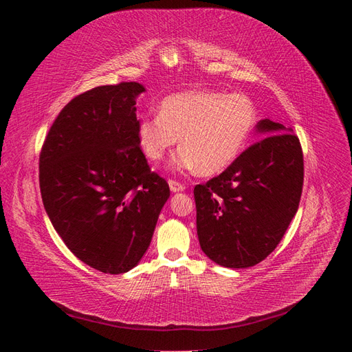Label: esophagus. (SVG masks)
Here are the masks:
<instances>
[{
	"label": "esophagus",
	"instance_id": "esophagus-1",
	"mask_svg": "<svg viewBox=\"0 0 352 352\" xmlns=\"http://www.w3.org/2000/svg\"><path fill=\"white\" fill-rule=\"evenodd\" d=\"M168 186H170V189H172V192H182V190H185V188H186L184 184H180V182H177V180H173V179L168 180Z\"/></svg>",
	"mask_w": 352,
	"mask_h": 352
}]
</instances>
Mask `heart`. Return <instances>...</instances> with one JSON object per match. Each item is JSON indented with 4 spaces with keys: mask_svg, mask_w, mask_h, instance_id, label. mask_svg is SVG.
<instances>
[{
    "mask_svg": "<svg viewBox=\"0 0 352 352\" xmlns=\"http://www.w3.org/2000/svg\"><path fill=\"white\" fill-rule=\"evenodd\" d=\"M257 123L252 101L242 94L194 89L172 94L160 102L158 114L138 123V142L144 155L160 162L177 144L176 168L210 176L228 168L248 144Z\"/></svg>",
    "mask_w": 352,
    "mask_h": 352,
    "instance_id": "heart-1",
    "label": "heart"
}]
</instances>
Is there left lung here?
<instances>
[{"label": "left lung", "instance_id": "left-lung-1", "mask_svg": "<svg viewBox=\"0 0 352 352\" xmlns=\"http://www.w3.org/2000/svg\"><path fill=\"white\" fill-rule=\"evenodd\" d=\"M264 136L225 172L194 188L201 250L223 267L263 261L282 241L300 206L304 158L292 129L264 119Z\"/></svg>", "mask_w": 352, "mask_h": 352}]
</instances>
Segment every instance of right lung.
Returning <instances> with one entry per match:
<instances>
[{
	"label": "right lung",
	"instance_id": "add662e5",
	"mask_svg": "<svg viewBox=\"0 0 352 352\" xmlns=\"http://www.w3.org/2000/svg\"><path fill=\"white\" fill-rule=\"evenodd\" d=\"M138 82L105 85L74 97L39 155L47 214L66 247L102 273L129 272L146 252L170 197L138 142Z\"/></svg>",
	"mask_w": 352,
	"mask_h": 352
}]
</instances>
